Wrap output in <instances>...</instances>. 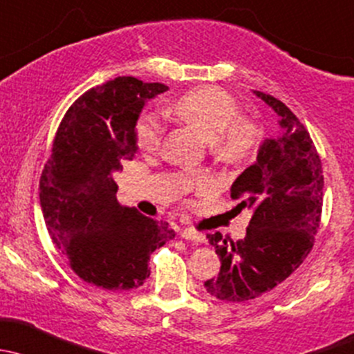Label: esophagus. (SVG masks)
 Masks as SVG:
<instances>
[{
	"mask_svg": "<svg viewBox=\"0 0 354 354\" xmlns=\"http://www.w3.org/2000/svg\"><path fill=\"white\" fill-rule=\"evenodd\" d=\"M178 235H180V239L191 240V242H206V236H204L201 232L194 230V228H184Z\"/></svg>",
	"mask_w": 354,
	"mask_h": 354,
	"instance_id": "1",
	"label": "esophagus"
}]
</instances>
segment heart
<instances>
[{
  "label": "heart",
  "mask_w": 354,
  "mask_h": 354,
  "mask_svg": "<svg viewBox=\"0 0 354 354\" xmlns=\"http://www.w3.org/2000/svg\"><path fill=\"white\" fill-rule=\"evenodd\" d=\"M178 119L198 127L211 140L216 160L236 165L249 160L261 143V126L254 119L240 115L236 100L216 86H201L178 97L174 104ZM163 126L156 114H143L136 124V145L143 153L158 151ZM204 185V184H203Z\"/></svg>",
  "instance_id": "obj_1"
}]
</instances>
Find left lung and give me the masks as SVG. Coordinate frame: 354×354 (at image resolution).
Returning <instances> with one entry per match:
<instances>
[{"mask_svg": "<svg viewBox=\"0 0 354 354\" xmlns=\"http://www.w3.org/2000/svg\"><path fill=\"white\" fill-rule=\"evenodd\" d=\"M254 93L278 114L281 134L264 140L257 160L230 189L252 218L242 240L228 242L220 232L207 235L220 256L216 278L204 283L220 300L245 301L271 291L300 268L310 254L322 214V163L310 134L281 100Z\"/></svg>", "mask_w": 354, "mask_h": 354, "instance_id": "obj_1", "label": "left lung"}]
</instances>
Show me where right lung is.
Returning a JSON list of instances; mask_svg holds the SVG:
<instances>
[{"instance_id": "1", "label": "right lung", "mask_w": 354, "mask_h": 354, "mask_svg": "<svg viewBox=\"0 0 354 354\" xmlns=\"http://www.w3.org/2000/svg\"><path fill=\"white\" fill-rule=\"evenodd\" d=\"M162 83L118 76L75 100L42 170L39 198L47 232L69 268L105 290H131L150 276L151 252L176 236L167 221L118 203L112 174L136 153V122Z\"/></svg>"}]
</instances>
